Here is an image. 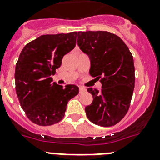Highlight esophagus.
<instances>
[{
  "label": "esophagus",
  "mask_w": 160,
  "mask_h": 160,
  "mask_svg": "<svg viewBox=\"0 0 160 160\" xmlns=\"http://www.w3.org/2000/svg\"><path fill=\"white\" fill-rule=\"evenodd\" d=\"M79 89H80V93H83L85 92L86 89L85 87H83V86H79Z\"/></svg>",
  "instance_id": "34e87169"
}]
</instances>
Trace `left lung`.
Listing matches in <instances>:
<instances>
[{
  "mask_svg": "<svg viewBox=\"0 0 160 160\" xmlns=\"http://www.w3.org/2000/svg\"><path fill=\"white\" fill-rule=\"evenodd\" d=\"M80 49L89 56L90 75L101 80L102 89L89 88L93 102L85 107L87 118L100 126L119 123L126 114L134 88V60L128 46L108 31H80Z\"/></svg>",
  "mask_w": 160,
  "mask_h": 160,
  "instance_id": "left-lung-1",
  "label": "left lung"
}]
</instances>
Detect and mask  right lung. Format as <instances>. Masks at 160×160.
Masks as SVG:
<instances>
[{
	"mask_svg": "<svg viewBox=\"0 0 160 160\" xmlns=\"http://www.w3.org/2000/svg\"><path fill=\"white\" fill-rule=\"evenodd\" d=\"M77 32L44 35L28 43L16 65V95L30 120L46 126L63 119L68 101L78 95L75 85L53 82L51 75L61 65L62 58L75 48Z\"/></svg>",
	"mask_w": 160,
	"mask_h": 160,
	"instance_id": "1",
	"label": "right lung"
}]
</instances>
